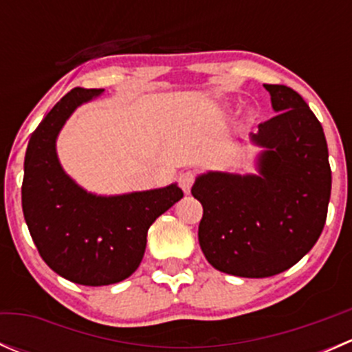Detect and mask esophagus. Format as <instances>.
Returning <instances> with one entry per match:
<instances>
[{
    "label": "esophagus",
    "instance_id": "obj_1",
    "mask_svg": "<svg viewBox=\"0 0 352 352\" xmlns=\"http://www.w3.org/2000/svg\"><path fill=\"white\" fill-rule=\"evenodd\" d=\"M196 177H197L196 170H187V172L180 173L179 182H180V187L184 189V192H190V187H192Z\"/></svg>",
    "mask_w": 352,
    "mask_h": 352
}]
</instances>
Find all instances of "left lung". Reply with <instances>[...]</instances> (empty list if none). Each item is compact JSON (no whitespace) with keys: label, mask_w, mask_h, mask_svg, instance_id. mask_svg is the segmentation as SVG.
<instances>
[{"label":"left lung","mask_w":352,"mask_h":352,"mask_svg":"<svg viewBox=\"0 0 352 352\" xmlns=\"http://www.w3.org/2000/svg\"><path fill=\"white\" fill-rule=\"evenodd\" d=\"M264 87L278 113L252 134L265 148L261 175L211 172L190 190L202 204V254L212 267L240 278L276 276L308 254L324 230L332 187L315 113L293 88Z\"/></svg>","instance_id":"left-lung-1"}]
</instances>
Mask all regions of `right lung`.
<instances>
[{
	"label": "right lung",
	"instance_id": "obj_1",
	"mask_svg": "<svg viewBox=\"0 0 352 352\" xmlns=\"http://www.w3.org/2000/svg\"><path fill=\"white\" fill-rule=\"evenodd\" d=\"M102 88H73L32 133L25 155L22 208L45 264L67 281L107 286L129 278L143 261L148 228L184 197L175 184L116 197L87 194L63 172L56 138L66 119Z\"/></svg>",
	"mask_w": 352,
	"mask_h": 352
}]
</instances>
